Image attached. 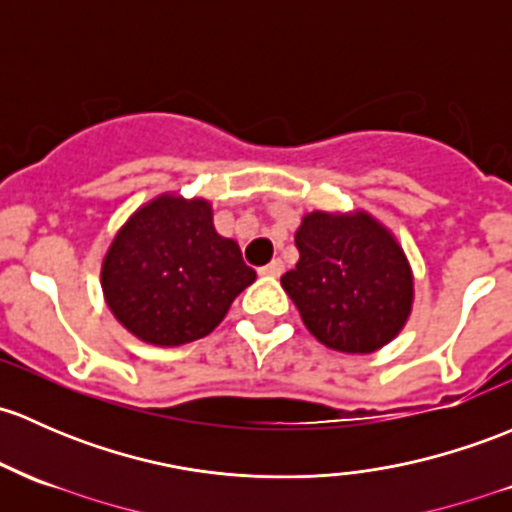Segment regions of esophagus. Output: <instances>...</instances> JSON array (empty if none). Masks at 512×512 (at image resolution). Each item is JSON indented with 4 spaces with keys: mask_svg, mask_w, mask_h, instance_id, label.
<instances>
[{
    "mask_svg": "<svg viewBox=\"0 0 512 512\" xmlns=\"http://www.w3.org/2000/svg\"><path fill=\"white\" fill-rule=\"evenodd\" d=\"M284 272V262L282 260H272L270 265L260 267V274H265V277H282Z\"/></svg>",
    "mask_w": 512,
    "mask_h": 512,
    "instance_id": "1",
    "label": "esophagus"
}]
</instances>
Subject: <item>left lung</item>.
I'll return each instance as SVG.
<instances>
[{"label": "left lung", "instance_id": "1", "mask_svg": "<svg viewBox=\"0 0 512 512\" xmlns=\"http://www.w3.org/2000/svg\"><path fill=\"white\" fill-rule=\"evenodd\" d=\"M299 262L282 277L304 326L341 353H373L407 324L414 277L405 250L365 211L301 218Z\"/></svg>", "mask_w": 512, "mask_h": 512}]
</instances>
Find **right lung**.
<instances>
[{
  "instance_id": "add662e5",
  "label": "right lung",
  "mask_w": 512,
  "mask_h": 512,
  "mask_svg": "<svg viewBox=\"0 0 512 512\" xmlns=\"http://www.w3.org/2000/svg\"><path fill=\"white\" fill-rule=\"evenodd\" d=\"M255 277L238 242L215 233L211 203L176 193L129 215L100 270L115 319L139 341L169 348L208 336Z\"/></svg>"
}]
</instances>
